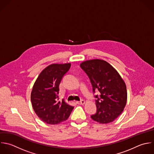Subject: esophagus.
<instances>
[{
    "instance_id": "esophagus-1",
    "label": "esophagus",
    "mask_w": 154,
    "mask_h": 154,
    "mask_svg": "<svg viewBox=\"0 0 154 154\" xmlns=\"http://www.w3.org/2000/svg\"><path fill=\"white\" fill-rule=\"evenodd\" d=\"M76 103L78 104H80V105H83V104H85V101L84 100H81L80 101H77Z\"/></svg>"
}]
</instances>
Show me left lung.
I'll use <instances>...</instances> for the list:
<instances>
[{
	"mask_svg": "<svg viewBox=\"0 0 154 154\" xmlns=\"http://www.w3.org/2000/svg\"><path fill=\"white\" fill-rule=\"evenodd\" d=\"M80 66L89 77L93 92L97 89L100 92V95L95 97L97 111L91 118L103 124L112 122L122 113L127 104L124 80L116 69L104 60H88Z\"/></svg>",
	"mask_w": 154,
	"mask_h": 154,
	"instance_id": "8db88e82",
	"label": "left lung"
}]
</instances>
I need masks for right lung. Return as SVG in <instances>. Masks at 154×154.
<instances>
[{"instance_id":"obj_1","label":"right lung","mask_w":154,"mask_h":154,"mask_svg":"<svg viewBox=\"0 0 154 154\" xmlns=\"http://www.w3.org/2000/svg\"><path fill=\"white\" fill-rule=\"evenodd\" d=\"M70 67L71 63L51 64L41 72L33 86L30 95L33 109L46 124L56 125L66 121L74 109L63 100L57 101L59 84Z\"/></svg>"}]
</instances>
